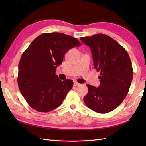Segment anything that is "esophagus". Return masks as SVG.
<instances>
[{
  "mask_svg": "<svg viewBox=\"0 0 146 146\" xmlns=\"http://www.w3.org/2000/svg\"><path fill=\"white\" fill-rule=\"evenodd\" d=\"M73 83H74V85H75V86H78V85H80V83H78V82H76V81H74Z\"/></svg>",
  "mask_w": 146,
  "mask_h": 146,
  "instance_id": "obj_1",
  "label": "esophagus"
}]
</instances>
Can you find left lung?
<instances>
[{
  "mask_svg": "<svg viewBox=\"0 0 146 146\" xmlns=\"http://www.w3.org/2000/svg\"><path fill=\"white\" fill-rule=\"evenodd\" d=\"M80 40L91 49L94 68L100 75L97 88L87 84L83 98L88 108L99 113L112 111L128 94L133 78L131 60L125 49L110 36L97 34Z\"/></svg>",
  "mask_w": 146,
  "mask_h": 146,
  "instance_id": "1",
  "label": "left lung"
}]
</instances>
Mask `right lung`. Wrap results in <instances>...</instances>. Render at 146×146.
Masks as SVG:
<instances>
[{"instance_id": "right-lung-1", "label": "right lung", "mask_w": 146, "mask_h": 146, "mask_svg": "<svg viewBox=\"0 0 146 146\" xmlns=\"http://www.w3.org/2000/svg\"><path fill=\"white\" fill-rule=\"evenodd\" d=\"M78 39L61 33H43L31 43L19 63L17 83L22 95L33 109L48 112L62 104L73 82L56 75L66 52L81 46Z\"/></svg>"}]
</instances>
